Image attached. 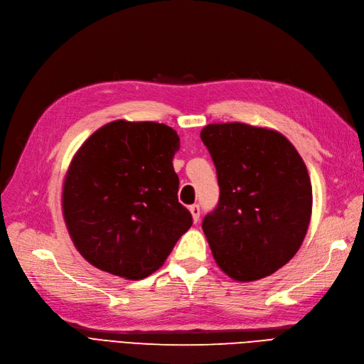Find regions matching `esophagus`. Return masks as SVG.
<instances>
[{
    "label": "esophagus",
    "mask_w": 364,
    "mask_h": 364,
    "mask_svg": "<svg viewBox=\"0 0 364 364\" xmlns=\"http://www.w3.org/2000/svg\"><path fill=\"white\" fill-rule=\"evenodd\" d=\"M189 210H191V213H192L193 222L196 224V222L199 220V215H201V208H199V205L193 204V205H191V207H189Z\"/></svg>",
    "instance_id": "esophagus-1"
}]
</instances>
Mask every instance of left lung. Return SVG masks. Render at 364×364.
<instances>
[{
    "label": "left lung",
    "instance_id": "obj_1",
    "mask_svg": "<svg viewBox=\"0 0 364 364\" xmlns=\"http://www.w3.org/2000/svg\"><path fill=\"white\" fill-rule=\"evenodd\" d=\"M201 140L216 166L219 201L203 220L218 266L236 281L277 272L302 245L311 218L306 163L275 130L210 124Z\"/></svg>",
    "mask_w": 364,
    "mask_h": 364
}]
</instances>
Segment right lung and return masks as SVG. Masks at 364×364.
I'll return each mask as SVG.
<instances>
[{"instance_id": "1", "label": "right lung", "mask_w": 364, "mask_h": 364, "mask_svg": "<svg viewBox=\"0 0 364 364\" xmlns=\"http://www.w3.org/2000/svg\"><path fill=\"white\" fill-rule=\"evenodd\" d=\"M180 137L159 122L113 121L69 165L63 218L75 248L104 272L140 279L165 263L192 225L172 159Z\"/></svg>"}]
</instances>
